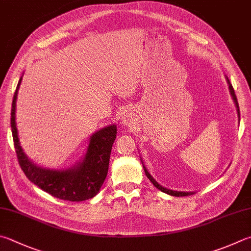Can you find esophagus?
<instances>
[{
	"label": "esophagus",
	"instance_id": "esophagus-1",
	"mask_svg": "<svg viewBox=\"0 0 251 251\" xmlns=\"http://www.w3.org/2000/svg\"><path fill=\"white\" fill-rule=\"evenodd\" d=\"M122 120H124L125 124H129L130 122V113L127 111H125L124 115H122Z\"/></svg>",
	"mask_w": 251,
	"mask_h": 251
}]
</instances>
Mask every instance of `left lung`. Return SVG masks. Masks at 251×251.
Instances as JSON below:
<instances>
[{
  "label": "left lung",
  "mask_w": 251,
  "mask_h": 251,
  "mask_svg": "<svg viewBox=\"0 0 251 251\" xmlns=\"http://www.w3.org/2000/svg\"><path fill=\"white\" fill-rule=\"evenodd\" d=\"M227 83H228V86H229V92H230V94H231V96H233V99H234V101H235V103H236V107H237V112H238V116H240V112H239V106H238V101H237V97H236V95H235V91H234V88H233V86H231V84H230V82H229V79L227 78ZM144 167V166H143ZM144 172H145V175H146V177H148L150 180H151V182H152L154 186L158 189V190H160L162 192H165V193H167V195H170V196H174V197H184V196H190V195H192V192H181V191H173V190H169V189H166V188H164V187H162V186H159V184L156 182L154 179H153V177L151 176L150 175V173L148 172V169H146L145 167H144Z\"/></svg>",
  "instance_id": "left-lung-1"
}]
</instances>
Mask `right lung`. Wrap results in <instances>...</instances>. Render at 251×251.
<instances>
[{"mask_svg":"<svg viewBox=\"0 0 251 251\" xmlns=\"http://www.w3.org/2000/svg\"><path fill=\"white\" fill-rule=\"evenodd\" d=\"M21 82L22 78L13 97L11 127L17 159L24 174L37 187L58 199L73 202L92 199L97 195L107 177L112 144L117 135L116 126L103 127L92 136L87 153L78 166L61 172L38 167L23 152L17 135L15 107Z\"/></svg>","mask_w":251,"mask_h":251,"instance_id":"add662e5","label":"right lung"}]
</instances>
